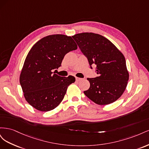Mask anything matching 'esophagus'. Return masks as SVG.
I'll list each match as a JSON object with an SVG mask.
<instances>
[{"instance_id":"1","label":"esophagus","mask_w":149,"mask_h":149,"mask_svg":"<svg viewBox=\"0 0 149 149\" xmlns=\"http://www.w3.org/2000/svg\"><path fill=\"white\" fill-rule=\"evenodd\" d=\"M83 79L82 78H78V77H76V81H81Z\"/></svg>"}]
</instances>
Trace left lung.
I'll return each instance as SVG.
<instances>
[{
  "instance_id": "1",
  "label": "left lung",
  "mask_w": 149,
  "mask_h": 149,
  "mask_svg": "<svg viewBox=\"0 0 149 149\" xmlns=\"http://www.w3.org/2000/svg\"><path fill=\"white\" fill-rule=\"evenodd\" d=\"M72 37L87 58L91 68L92 65L96 66L98 76L87 78L90 87L84 91L85 95L99 105L118 100L125 91L129 76L123 54L101 35L81 33Z\"/></svg>"
}]
</instances>
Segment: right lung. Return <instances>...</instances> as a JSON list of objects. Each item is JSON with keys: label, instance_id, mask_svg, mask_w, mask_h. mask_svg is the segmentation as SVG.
I'll list each match as a JSON object with an SVG mask.
<instances>
[{"label": "right lung", "instance_id": "add662e5", "mask_svg": "<svg viewBox=\"0 0 149 149\" xmlns=\"http://www.w3.org/2000/svg\"><path fill=\"white\" fill-rule=\"evenodd\" d=\"M77 48L71 37L60 34L43 37L31 48L22 68L20 83L26 101L36 109L51 111L62 101L75 78L62 77L52 71L61 66L66 53Z\"/></svg>", "mask_w": 149, "mask_h": 149}]
</instances>
